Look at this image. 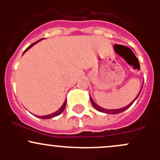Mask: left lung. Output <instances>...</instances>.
I'll use <instances>...</instances> for the list:
<instances>
[{"label":"left lung","mask_w":160,"mask_h":160,"mask_svg":"<svg viewBox=\"0 0 160 160\" xmlns=\"http://www.w3.org/2000/svg\"><path fill=\"white\" fill-rule=\"evenodd\" d=\"M141 90H140L139 93H138V94L137 95L136 98H135V100H133V101H132V102H131L130 104H128V105H127V106H125V107L122 108H119V109H105V108H103L100 107L99 105H98V104H97L96 103H95L94 101H93V99H92V98L90 96V101H91L92 105H93V107L94 108L96 109L97 111H100V112L106 113V114H119V113L123 112L124 111H125V110H126V109H128V108H130L131 106H132V104H133L134 102H135V100H136L137 98H138V95H139V93H140V92H141Z\"/></svg>","instance_id":"1"}]
</instances>
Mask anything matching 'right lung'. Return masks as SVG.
<instances>
[{
  "label": "right lung",
  "mask_w": 160,
  "mask_h": 160,
  "mask_svg": "<svg viewBox=\"0 0 160 160\" xmlns=\"http://www.w3.org/2000/svg\"><path fill=\"white\" fill-rule=\"evenodd\" d=\"M42 39H39V40H38V41H37V42H35L32 43V45H30V46H28V47L27 48V49H25V51H24L23 54H24V53L25 52L27 51V50H28V49H29L31 47H32V46H33L34 45H35V44H36L37 42H39V41H41ZM66 104H67V99H66V101H64V103H63V104H62V107H61L59 109V110H58V111H56V112L52 113V114H48V115H43V116H37V117H38V118H42V119H49V118H54V117H56V116H58V115H59V114H62V111H64V109H65V108H66Z\"/></svg>",
  "instance_id": "right-lung-1"
}]
</instances>
